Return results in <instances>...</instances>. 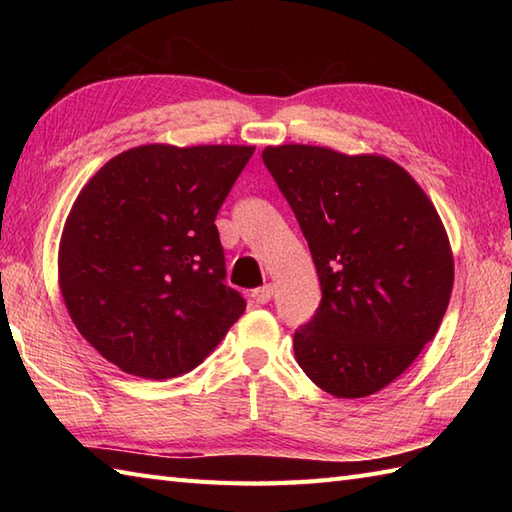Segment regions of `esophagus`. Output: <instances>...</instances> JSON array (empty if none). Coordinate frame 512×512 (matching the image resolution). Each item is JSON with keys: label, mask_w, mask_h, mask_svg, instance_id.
<instances>
[{"label": "esophagus", "mask_w": 512, "mask_h": 512, "mask_svg": "<svg viewBox=\"0 0 512 512\" xmlns=\"http://www.w3.org/2000/svg\"><path fill=\"white\" fill-rule=\"evenodd\" d=\"M273 292H275V288H273V284H266V286H262V288H257V290H253V297L255 299V303H268L270 299H273Z\"/></svg>", "instance_id": "34e87169"}]
</instances>
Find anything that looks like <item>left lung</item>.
Segmentation results:
<instances>
[{
	"label": "left lung",
	"mask_w": 512,
	"mask_h": 512,
	"mask_svg": "<svg viewBox=\"0 0 512 512\" xmlns=\"http://www.w3.org/2000/svg\"><path fill=\"white\" fill-rule=\"evenodd\" d=\"M310 246L317 314L295 356L336 398L387 387L436 336L453 290V253L436 206L394 160L312 145L262 151Z\"/></svg>",
	"instance_id": "1"
}]
</instances>
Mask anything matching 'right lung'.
<instances>
[{"instance_id":"obj_1","label":"right lung","mask_w":512,"mask_h":512,"mask_svg":"<svg viewBox=\"0 0 512 512\" xmlns=\"http://www.w3.org/2000/svg\"><path fill=\"white\" fill-rule=\"evenodd\" d=\"M253 151L140 145L105 162L74 200L61 295L83 339L125 374L191 372L244 314L224 284L215 217Z\"/></svg>"}]
</instances>
